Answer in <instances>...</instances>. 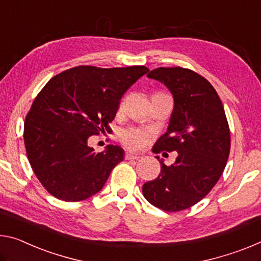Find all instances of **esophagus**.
I'll list each match as a JSON object with an SVG mask.
<instances>
[{
	"mask_svg": "<svg viewBox=\"0 0 261 261\" xmlns=\"http://www.w3.org/2000/svg\"><path fill=\"white\" fill-rule=\"evenodd\" d=\"M140 158V154H132V153H126L125 159L126 160H138Z\"/></svg>",
	"mask_w": 261,
	"mask_h": 261,
	"instance_id": "obj_1",
	"label": "esophagus"
}]
</instances>
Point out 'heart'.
I'll return each instance as SVG.
<instances>
[{
  "instance_id": "heart-1",
  "label": "heart",
  "mask_w": 261,
  "mask_h": 261,
  "mask_svg": "<svg viewBox=\"0 0 261 261\" xmlns=\"http://www.w3.org/2000/svg\"><path fill=\"white\" fill-rule=\"evenodd\" d=\"M148 136H150L148 131L144 129H139V127H127V129L123 130L119 134V139H121L122 144H124L126 147L131 148V150H136V148L145 145Z\"/></svg>"
}]
</instances>
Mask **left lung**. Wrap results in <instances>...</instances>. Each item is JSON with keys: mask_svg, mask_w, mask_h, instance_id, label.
Here are the masks:
<instances>
[{"mask_svg": "<svg viewBox=\"0 0 261 261\" xmlns=\"http://www.w3.org/2000/svg\"><path fill=\"white\" fill-rule=\"evenodd\" d=\"M147 77L160 81L174 98L166 134L152 151H176L166 166L159 156L158 177L143 185L146 200L165 212H180L209 194L224 171L230 153V129L222 101L212 84L182 67H159Z\"/></svg>", "mask_w": 261, "mask_h": 261, "instance_id": "left-lung-1", "label": "left lung"}]
</instances>
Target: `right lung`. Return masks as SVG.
Returning a JSON list of instances; mask_svg holds the SVG:
<instances>
[{"label": "right lung", "mask_w": 261, "mask_h": 261, "mask_svg": "<svg viewBox=\"0 0 261 261\" xmlns=\"http://www.w3.org/2000/svg\"><path fill=\"white\" fill-rule=\"evenodd\" d=\"M147 72L145 66H77L44 86L27 115L23 137L29 163L51 195L76 202L102 189L124 151L108 145L95 153L88 138L111 130L119 100Z\"/></svg>", "instance_id": "add662e5"}]
</instances>
